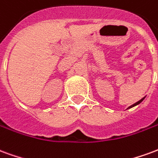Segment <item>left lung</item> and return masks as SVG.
Masks as SVG:
<instances>
[{
	"label": "left lung",
	"mask_w": 158,
	"mask_h": 158,
	"mask_svg": "<svg viewBox=\"0 0 158 158\" xmlns=\"http://www.w3.org/2000/svg\"><path fill=\"white\" fill-rule=\"evenodd\" d=\"M145 97H146V96H145ZM145 97H143L142 99H141V100H139V102H135V104H133V105H131V106H129V107H128V108H127V109H129V108H131V107H133V106H137V105H139V103H140V102H143V100L145 99Z\"/></svg>",
	"instance_id": "8db88e82"
}]
</instances>
